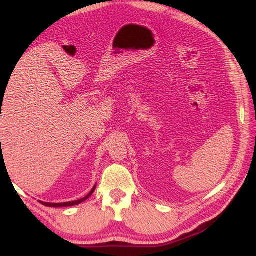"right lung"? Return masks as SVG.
<instances>
[{
	"mask_svg": "<svg viewBox=\"0 0 256 256\" xmlns=\"http://www.w3.org/2000/svg\"><path fill=\"white\" fill-rule=\"evenodd\" d=\"M1 158H2V154H1ZM95 188H96V186H94V187H93V189H92V190L90 192V194H88V196H85L84 198H82V199H80V200H76V201L64 202V203H48V202H42V201H40V202L42 203L43 206H50V208H62V206H76V204H80L81 202L85 201V200H86L88 198H90V194L94 192Z\"/></svg>",
	"mask_w": 256,
	"mask_h": 256,
	"instance_id": "add662e5",
	"label": "right lung"
}]
</instances>
